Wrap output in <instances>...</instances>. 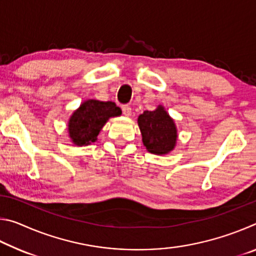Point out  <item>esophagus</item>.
Listing matches in <instances>:
<instances>
[{
    "label": "esophagus",
    "mask_w": 256,
    "mask_h": 256,
    "mask_svg": "<svg viewBox=\"0 0 256 256\" xmlns=\"http://www.w3.org/2000/svg\"><path fill=\"white\" fill-rule=\"evenodd\" d=\"M122 110H123V114L125 116H131V112H132V108L130 105H123L122 106Z\"/></svg>",
    "instance_id": "34e87169"
}]
</instances>
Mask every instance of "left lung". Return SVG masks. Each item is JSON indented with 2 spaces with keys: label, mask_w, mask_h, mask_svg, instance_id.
<instances>
[{
  "label": "left lung",
  "mask_w": 256,
  "mask_h": 256,
  "mask_svg": "<svg viewBox=\"0 0 256 256\" xmlns=\"http://www.w3.org/2000/svg\"><path fill=\"white\" fill-rule=\"evenodd\" d=\"M138 125L142 142L149 152L162 156L175 149L178 138L177 128L175 120L162 105H158L154 110H144V114L138 115Z\"/></svg>",
  "instance_id": "left-lung-1"
}]
</instances>
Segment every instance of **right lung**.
<instances>
[{
    "label": "right lung",
    "mask_w": 256,
    "mask_h": 256,
    "mask_svg": "<svg viewBox=\"0 0 256 256\" xmlns=\"http://www.w3.org/2000/svg\"><path fill=\"white\" fill-rule=\"evenodd\" d=\"M120 114L122 110L115 102L86 99L68 118V138L76 146H84L96 142L98 134L107 120Z\"/></svg>",
    "instance_id": "1"
}]
</instances>
